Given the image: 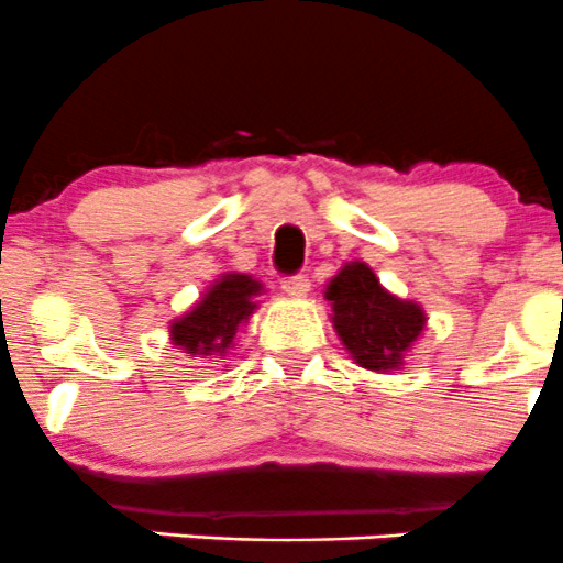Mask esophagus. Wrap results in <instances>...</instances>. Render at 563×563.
Listing matches in <instances>:
<instances>
[{"label": "esophagus", "mask_w": 563, "mask_h": 563, "mask_svg": "<svg viewBox=\"0 0 563 563\" xmlns=\"http://www.w3.org/2000/svg\"><path fill=\"white\" fill-rule=\"evenodd\" d=\"M283 291H286L288 297H294V299H302V297H308V294H310V280L305 275L286 277V280H283Z\"/></svg>", "instance_id": "1"}]
</instances>
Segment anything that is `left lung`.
<instances>
[{"mask_svg": "<svg viewBox=\"0 0 563 563\" xmlns=\"http://www.w3.org/2000/svg\"><path fill=\"white\" fill-rule=\"evenodd\" d=\"M332 305V327L360 367L400 371L428 327L424 308L387 291L365 261H349L323 288Z\"/></svg>", "mask_w": 563, "mask_h": 563, "instance_id": "1", "label": "left lung"}]
</instances>
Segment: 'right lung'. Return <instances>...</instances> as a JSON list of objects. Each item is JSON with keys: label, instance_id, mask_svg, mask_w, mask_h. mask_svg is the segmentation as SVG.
Returning <instances> with one entry per match:
<instances>
[{"label": "right lung", "instance_id": "obj_1", "mask_svg": "<svg viewBox=\"0 0 563 563\" xmlns=\"http://www.w3.org/2000/svg\"><path fill=\"white\" fill-rule=\"evenodd\" d=\"M264 294V283L245 272H223L201 294L185 316L168 323V340L181 354L207 362L225 360L236 343V332L247 327L250 316L258 310L255 299Z\"/></svg>", "mask_w": 563, "mask_h": 563}]
</instances>
